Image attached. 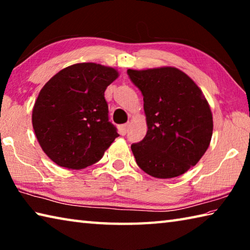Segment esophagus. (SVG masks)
<instances>
[{
  "label": "esophagus",
  "mask_w": 250,
  "mask_h": 250,
  "mask_svg": "<svg viewBox=\"0 0 250 250\" xmlns=\"http://www.w3.org/2000/svg\"><path fill=\"white\" fill-rule=\"evenodd\" d=\"M129 128V125L128 124H125V125H119V132L121 135H125L126 133V131H128Z\"/></svg>",
  "instance_id": "34e87169"
}]
</instances>
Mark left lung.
Instances as JSON below:
<instances>
[{
    "instance_id": "1",
    "label": "left lung",
    "mask_w": 250,
    "mask_h": 250,
    "mask_svg": "<svg viewBox=\"0 0 250 250\" xmlns=\"http://www.w3.org/2000/svg\"><path fill=\"white\" fill-rule=\"evenodd\" d=\"M143 95L147 131L131 146L141 170L156 179H172L195 166L208 149L213 116L197 84L175 67L128 69Z\"/></svg>"
}]
</instances>
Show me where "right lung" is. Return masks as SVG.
<instances>
[{
    "label": "right lung",
    "instance_id": "add662e5",
    "mask_svg": "<svg viewBox=\"0 0 250 250\" xmlns=\"http://www.w3.org/2000/svg\"><path fill=\"white\" fill-rule=\"evenodd\" d=\"M118 76L112 67L79 62L58 71L42 88L32 124L42 150L57 166L69 170L92 166L119 137L104 99Z\"/></svg>",
    "mask_w": 250,
    "mask_h": 250
}]
</instances>
